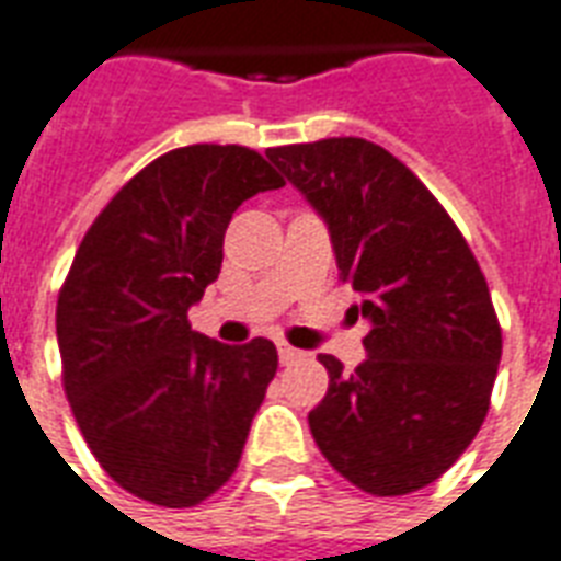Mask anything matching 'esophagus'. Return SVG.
Masks as SVG:
<instances>
[{"mask_svg":"<svg viewBox=\"0 0 561 561\" xmlns=\"http://www.w3.org/2000/svg\"><path fill=\"white\" fill-rule=\"evenodd\" d=\"M297 358H302V350L290 347V344H285V341H282V344H279V362H282V365H294Z\"/></svg>","mask_w":561,"mask_h":561,"instance_id":"esophagus-1","label":"esophagus"}]
</instances>
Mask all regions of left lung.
<instances>
[{"label": "left lung", "instance_id": "8db88e82", "mask_svg": "<svg viewBox=\"0 0 561 561\" xmlns=\"http://www.w3.org/2000/svg\"><path fill=\"white\" fill-rule=\"evenodd\" d=\"M323 217L337 271L370 323L367 358L335 356L309 426L332 468L376 497L430 485L489 414L503 337L468 241L421 179L365 138L267 149Z\"/></svg>", "mask_w": 561, "mask_h": 561}]
</instances>
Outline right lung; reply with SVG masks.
<instances>
[{
  "mask_svg": "<svg viewBox=\"0 0 561 561\" xmlns=\"http://www.w3.org/2000/svg\"><path fill=\"white\" fill-rule=\"evenodd\" d=\"M285 179L255 149L194 144L128 179L93 220L58 294L64 391L119 489L203 503L238 468L276 376L267 337L220 344L187 323L224 264L238 205Z\"/></svg>",
  "mask_w": 561,
  "mask_h": 561,
  "instance_id": "obj_1",
  "label": "right lung"
}]
</instances>
